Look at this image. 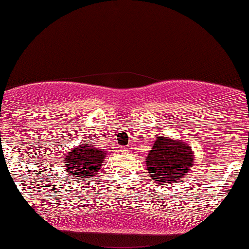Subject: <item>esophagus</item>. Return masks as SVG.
Here are the masks:
<instances>
[{
    "instance_id": "34e87169",
    "label": "esophagus",
    "mask_w": 249,
    "mask_h": 249,
    "mask_svg": "<svg viewBox=\"0 0 249 249\" xmlns=\"http://www.w3.org/2000/svg\"><path fill=\"white\" fill-rule=\"evenodd\" d=\"M121 150L123 151V153H132L133 148H132V146L127 145V146H124V147H122V149H121Z\"/></svg>"
}]
</instances>
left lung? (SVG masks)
I'll return each instance as SVG.
<instances>
[{
  "instance_id": "left-lung-1",
  "label": "left lung",
  "mask_w": 249,
  "mask_h": 249,
  "mask_svg": "<svg viewBox=\"0 0 249 249\" xmlns=\"http://www.w3.org/2000/svg\"><path fill=\"white\" fill-rule=\"evenodd\" d=\"M193 163L191 147L183 142L158 137L146 158L151 179L160 183H177L190 170Z\"/></svg>"
}]
</instances>
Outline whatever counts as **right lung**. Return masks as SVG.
Returning <instances> with one entry per match:
<instances>
[{
	"instance_id": "obj_1",
	"label": "right lung",
	"mask_w": 249,
	"mask_h": 249,
	"mask_svg": "<svg viewBox=\"0 0 249 249\" xmlns=\"http://www.w3.org/2000/svg\"><path fill=\"white\" fill-rule=\"evenodd\" d=\"M105 155L107 153L104 150L94 148L87 142L71 150L70 154L66 156L64 165L79 182L80 180L84 181V178H90L99 172Z\"/></svg>"
}]
</instances>
